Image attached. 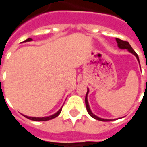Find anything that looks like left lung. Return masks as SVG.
Listing matches in <instances>:
<instances>
[{
  "label": "left lung",
  "instance_id": "8db88e82",
  "mask_svg": "<svg viewBox=\"0 0 147 147\" xmlns=\"http://www.w3.org/2000/svg\"><path fill=\"white\" fill-rule=\"evenodd\" d=\"M117 40V45H118V47L120 49H127V50L129 52H131V53L135 55L137 58V60L139 61V56L138 54L136 53L135 50L133 49L132 47L131 46L129 43L126 41H123V40H121V39H119V38H116ZM146 68H147V66H146ZM146 83H147V79H146ZM89 92V90H87V93H86V98H85V103H86V110L88 112V113L89 115L91 117H93L94 119H95V120H101V121H111L112 120H106V119H102V118H99L97 116H95L94 114L92 113V112L90 110V106H89V104H88V101H87V94Z\"/></svg>",
  "mask_w": 147,
  "mask_h": 147
}]
</instances>
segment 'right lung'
<instances>
[{"mask_svg":"<svg viewBox=\"0 0 147 147\" xmlns=\"http://www.w3.org/2000/svg\"><path fill=\"white\" fill-rule=\"evenodd\" d=\"M30 41H32V39L31 38H27V40H25L24 42H30ZM61 110H62V108L60 109V110L58 111L57 113H56L53 115H52V116H49V117H27V116H24L25 117H27V119H29V120H34V121H47V120H52V119H53L55 117H58V115L61 113Z\"/></svg>","mask_w":147,"mask_h":147,"instance_id":"1","label":"right lung"}]
</instances>
